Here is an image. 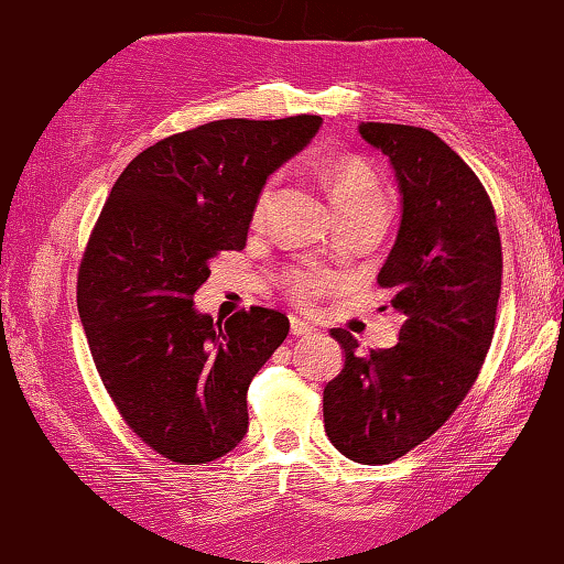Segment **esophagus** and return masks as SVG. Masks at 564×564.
<instances>
[{"label":"esophagus","mask_w":564,"mask_h":564,"mask_svg":"<svg viewBox=\"0 0 564 564\" xmlns=\"http://www.w3.org/2000/svg\"><path fill=\"white\" fill-rule=\"evenodd\" d=\"M314 330H316V326L311 324V321L291 316V334L293 336H308V334H314Z\"/></svg>","instance_id":"obj_1"}]
</instances>
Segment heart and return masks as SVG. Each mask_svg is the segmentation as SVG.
Masks as SVG:
<instances>
[{
	"label": "heart",
	"mask_w": 564,
	"mask_h": 564,
	"mask_svg": "<svg viewBox=\"0 0 564 564\" xmlns=\"http://www.w3.org/2000/svg\"><path fill=\"white\" fill-rule=\"evenodd\" d=\"M326 181L330 187L336 210L341 216L361 210H387V191L369 165L359 160H338V163L326 170ZM273 198V185H265L261 198L256 205V216L265 213L268 203ZM328 285V275L321 271H299L291 275V289L301 299L318 296Z\"/></svg>",
	"instance_id": "heart-1"
}]
</instances>
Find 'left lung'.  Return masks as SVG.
<instances>
[{
	"label": "left lung",
	"mask_w": 564,
	"mask_h": 564,
	"mask_svg": "<svg viewBox=\"0 0 564 564\" xmlns=\"http://www.w3.org/2000/svg\"><path fill=\"white\" fill-rule=\"evenodd\" d=\"M394 170L401 218L377 275L401 316L399 341L359 351L344 328V369L324 387V426L344 457L389 464L429 440L475 383L495 334L502 243L471 167L424 128L361 122Z\"/></svg>",
	"instance_id": "obj_1"
}]
</instances>
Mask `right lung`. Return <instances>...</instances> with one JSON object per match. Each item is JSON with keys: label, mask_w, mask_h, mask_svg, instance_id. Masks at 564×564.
<instances>
[{"label": "right lung", "mask_w": 564, "mask_h": 564, "mask_svg": "<svg viewBox=\"0 0 564 564\" xmlns=\"http://www.w3.org/2000/svg\"><path fill=\"white\" fill-rule=\"evenodd\" d=\"M318 115L216 120L142 150L112 185L77 279L105 389L142 442L208 464L248 432L246 394L289 336L253 306L226 324L195 308L220 250L246 246L263 185L321 128Z\"/></svg>", "instance_id": "add662e5"}]
</instances>
